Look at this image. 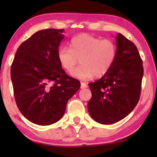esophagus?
<instances>
[{
  "label": "esophagus",
  "instance_id": "esophagus-1",
  "mask_svg": "<svg viewBox=\"0 0 157 157\" xmlns=\"http://www.w3.org/2000/svg\"><path fill=\"white\" fill-rule=\"evenodd\" d=\"M81 89H86V88H88V85L84 82H81Z\"/></svg>",
  "mask_w": 157,
  "mask_h": 157
}]
</instances>
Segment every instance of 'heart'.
Returning <instances> with one entry per match:
<instances>
[{
  "label": "heart",
  "instance_id": "obj_1",
  "mask_svg": "<svg viewBox=\"0 0 157 157\" xmlns=\"http://www.w3.org/2000/svg\"><path fill=\"white\" fill-rule=\"evenodd\" d=\"M69 48L59 47L57 59L61 68L70 72L80 59L81 65L71 72L74 78L88 80L107 74L114 63L117 49L115 43L109 39L101 40L89 34H81L73 38Z\"/></svg>",
  "mask_w": 157,
  "mask_h": 157
}]
</instances>
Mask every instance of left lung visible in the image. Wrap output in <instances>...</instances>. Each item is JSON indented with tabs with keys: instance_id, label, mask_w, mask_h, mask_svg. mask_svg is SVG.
<instances>
[{
	"instance_id": "obj_1",
	"label": "left lung",
	"mask_w": 157,
	"mask_h": 157,
	"mask_svg": "<svg viewBox=\"0 0 157 157\" xmlns=\"http://www.w3.org/2000/svg\"><path fill=\"white\" fill-rule=\"evenodd\" d=\"M117 57L109 71L89 83L92 97L88 110L102 124L117 123L138 104L144 75L142 60L134 43L121 33L116 37Z\"/></svg>"
}]
</instances>
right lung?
I'll use <instances>...</instances> for the list:
<instances>
[{"label":"right lung","instance_id":"obj_1","mask_svg":"<svg viewBox=\"0 0 157 157\" xmlns=\"http://www.w3.org/2000/svg\"><path fill=\"white\" fill-rule=\"evenodd\" d=\"M63 31L49 29L36 32L20 45L10 68L17 106L29 121L38 125L61 119L68 101L81 86L57 59Z\"/></svg>","mask_w":157,"mask_h":157}]
</instances>
